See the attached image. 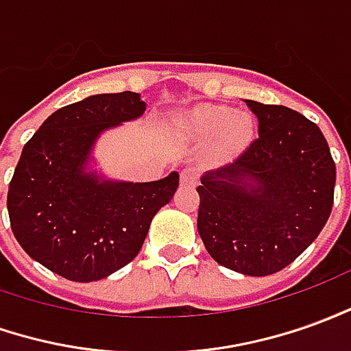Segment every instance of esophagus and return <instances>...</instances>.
<instances>
[{"mask_svg":"<svg viewBox=\"0 0 351 351\" xmlns=\"http://www.w3.org/2000/svg\"><path fill=\"white\" fill-rule=\"evenodd\" d=\"M197 181H199V171L195 170V168H185V170H181V185L193 187V185H197Z\"/></svg>","mask_w":351,"mask_h":351,"instance_id":"esophagus-1","label":"esophagus"}]
</instances>
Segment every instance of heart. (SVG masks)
I'll return each instance as SVG.
<instances>
[{"label": "heart", "instance_id": "obj_1", "mask_svg": "<svg viewBox=\"0 0 351 351\" xmlns=\"http://www.w3.org/2000/svg\"><path fill=\"white\" fill-rule=\"evenodd\" d=\"M176 128L193 141L212 139L214 156L227 158L252 141L254 116L248 110H231L223 105H199L181 116Z\"/></svg>", "mask_w": 351, "mask_h": 351}]
</instances>
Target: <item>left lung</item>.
I'll return each instance as SVG.
<instances>
[{
	"mask_svg": "<svg viewBox=\"0 0 351 351\" xmlns=\"http://www.w3.org/2000/svg\"><path fill=\"white\" fill-rule=\"evenodd\" d=\"M258 139L233 164L206 171L197 187V229L219 265L250 277L281 271L327 223L337 166L308 118L246 99Z\"/></svg>",
	"mask_w": 351,
	"mask_h": 351,
	"instance_id": "8db88e82",
	"label": "left lung"
}]
</instances>
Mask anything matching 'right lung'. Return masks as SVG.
<instances>
[{"mask_svg":"<svg viewBox=\"0 0 351 351\" xmlns=\"http://www.w3.org/2000/svg\"><path fill=\"white\" fill-rule=\"evenodd\" d=\"M147 110L139 93H99L55 110L24 145L7 193L14 239L53 273L76 282L105 279L134 260L180 173L147 183L97 170L99 137Z\"/></svg>","mask_w":351,"mask_h":351,"instance_id":"1","label":"right lung"}]
</instances>
